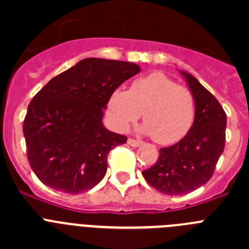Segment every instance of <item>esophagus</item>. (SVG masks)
<instances>
[{"instance_id": "obj_1", "label": "esophagus", "mask_w": 249, "mask_h": 249, "mask_svg": "<svg viewBox=\"0 0 249 249\" xmlns=\"http://www.w3.org/2000/svg\"><path fill=\"white\" fill-rule=\"evenodd\" d=\"M127 143H128L129 146H132V147H138V146H141V144H142V142H141V141H138V140H133V138H128Z\"/></svg>"}]
</instances>
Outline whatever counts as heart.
Masks as SVG:
<instances>
[{
	"mask_svg": "<svg viewBox=\"0 0 249 249\" xmlns=\"http://www.w3.org/2000/svg\"><path fill=\"white\" fill-rule=\"evenodd\" d=\"M114 124L127 129L142 113L148 133L160 144L175 143L187 135L196 114L192 92L163 73H151L133 81L128 91L117 89L108 101Z\"/></svg>",
	"mask_w": 249,
	"mask_h": 249,
	"instance_id": "b5f03b06",
	"label": "heart"
}]
</instances>
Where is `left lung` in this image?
Returning <instances> with one entry per match:
<instances>
[{"label": "left lung", "instance_id": "8db88e82", "mask_svg": "<svg viewBox=\"0 0 249 249\" xmlns=\"http://www.w3.org/2000/svg\"><path fill=\"white\" fill-rule=\"evenodd\" d=\"M195 96L192 127L179 142L160 149V157L142 172L160 193L187 195L210 181L226 143L227 116L217 98L192 74L182 71Z\"/></svg>", "mask_w": 249, "mask_h": 249}]
</instances>
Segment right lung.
Returning <instances> with one entry per match:
<instances>
[{
    "instance_id": "obj_1",
    "label": "right lung",
    "mask_w": 249,
    "mask_h": 249,
    "mask_svg": "<svg viewBox=\"0 0 249 249\" xmlns=\"http://www.w3.org/2000/svg\"><path fill=\"white\" fill-rule=\"evenodd\" d=\"M140 71L136 63L85 58L32 98L23 135L28 163L39 181L70 195L102 181L109 151L127 141L103 127V109L116 89Z\"/></svg>"
}]
</instances>
